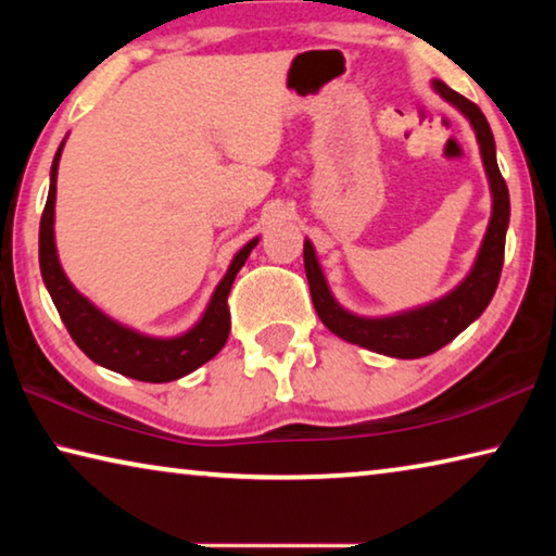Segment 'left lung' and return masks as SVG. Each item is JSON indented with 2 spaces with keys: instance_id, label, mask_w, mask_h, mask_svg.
Masks as SVG:
<instances>
[{
  "instance_id": "8db88e82",
  "label": "left lung",
  "mask_w": 556,
  "mask_h": 556,
  "mask_svg": "<svg viewBox=\"0 0 556 556\" xmlns=\"http://www.w3.org/2000/svg\"><path fill=\"white\" fill-rule=\"evenodd\" d=\"M431 88L470 122L478 147H481L488 186H491V220H488L481 250H478L468 275L448 294L429 301V304L390 316H361L338 304V299L326 281L321 262L316 257L312 240H304V269L308 289H312L316 314L328 331L348 343L368 348V351L380 355L402 357V361L437 353L439 348L454 341L460 331H466L485 312V306L491 304L497 289V281H501L505 232L507 223H510V193H507L501 168H497L495 162V139L485 115L473 102L458 96L456 90H451L446 83L431 80Z\"/></svg>"
}]
</instances>
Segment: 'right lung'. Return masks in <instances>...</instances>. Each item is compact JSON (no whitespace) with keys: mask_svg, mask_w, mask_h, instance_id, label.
Listing matches in <instances>:
<instances>
[{"mask_svg":"<svg viewBox=\"0 0 556 556\" xmlns=\"http://www.w3.org/2000/svg\"><path fill=\"white\" fill-rule=\"evenodd\" d=\"M65 139L59 147L51 164V186L46 208L41 215L39 230V265L43 285L49 289L55 308H59L61 321L68 328L75 345L86 353L92 363L102 365L112 372L125 375L131 380L142 382H172L184 378V375L199 370L203 363L220 353V348L228 341L230 333V308L228 294L235 277L248 262L250 252L257 248L260 238H252L248 244L235 252L225 277L218 281L213 296L188 331L159 338L147 336L137 328L115 321L102 308H98L88 296H83L78 289L71 285L61 267L59 250H55V178H59V162Z\"/></svg>","mask_w":556,"mask_h":556,"instance_id":"1","label":"right lung"}]
</instances>
